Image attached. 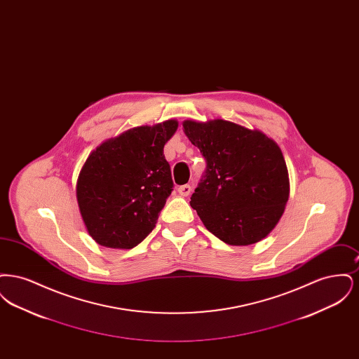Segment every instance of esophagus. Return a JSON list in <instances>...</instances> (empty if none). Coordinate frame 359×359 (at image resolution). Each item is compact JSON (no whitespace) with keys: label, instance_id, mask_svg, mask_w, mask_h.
Segmentation results:
<instances>
[{"label":"esophagus","instance_id":"esophagus-1","mask_svg":"<svg viewBox=\"0 0 359 359\" xmlns=\"http://www.w3.org/2000/svg\"><path fill=\"white\" fill-rule=\"evenodd\" d=\"M177 191H179V194H180L182 196H188V195L191 194L192 188H191L189 184H184V186H180V187L177 188Z\"/></svg>","mask_w":359,"mask_h":359}]
</instances>
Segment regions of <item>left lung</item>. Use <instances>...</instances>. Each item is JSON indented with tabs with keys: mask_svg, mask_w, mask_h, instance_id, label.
<instances>
[{
	"mask_svg": "<svg viewBox=\"0 0 359 359\" xmlns=\"http://www.w3.org/2000/svg\"><path fill=\"white\" fill-rule=\"evenodd\" d=\"M183 128L205 160L189 205L207 230L236 246L265 238L290 196L288 170L278 145L229 121H186Z\"/></svg>",
	"mask_w": 359,
	"mask_h": 359,
	"instance_id": "obj_1",
	"label": "left lung"
}]
</instances>
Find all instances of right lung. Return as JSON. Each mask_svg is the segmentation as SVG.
I'll return each instance as SVG.
<instances>
[{"label":"right lung","instance_id":"add662e5","mask_svg":"<svg viewBox=\"0 0 359 359\" xmlns=\"http://www.w3.org/2000/svg\"><path fill=\"white\" fill-rule=\"evenodd\" d=\"M176 129L173 120L130 129L86 160L76 198L87 231L100 245L132 249L152 233L173 191L164 145Z\"/></svg>","mask_w":359,"mask_h":359}]
</instances>
